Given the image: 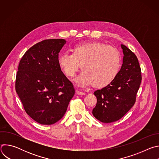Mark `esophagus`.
<instances>
[{"instance_id": "obj_1", "label": "esophagus", "mask_w": 159, "mask_h": 159, "mask_svg": "<svg viewBox=\"0 0 159 159\" xmlns=\"http://www.w3.org/2000/svg\"><path fill=\"white\" fill-rule=\"evenodd\" d=\"M75 92H76V93H77L78 95H85V93H84L81 92V91H79V90H76Z\"/></svg>"}]
</instances>
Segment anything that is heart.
<instances>
[{
    "instance_id": "heart-1",
    "label": "heart",
    "mask_w": 159,
    "mask_h": 159,
    "mask_svg": "<svg viewBox=\"0 0 159 159\" xmlns=\"http://www.w3.org/2000/svg\"><path fill=\"white\" fill-rule=\"evenodd\" d=\"M58 63L65 75L72 77L81 65L83 71L75 79L79 86L102 88L112 83L121 67V57L115 48L99 42L77 44L71 53H63L58 58Z\"/></svg>"
}]
</instances>
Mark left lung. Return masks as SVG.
Segmentation results:
<instances>
[{
	"instance_id": "1",
	"label": "left lung",
	"mask_w": 159,
	"mask_h": 159,
	"mask_svg": "<svg viewBox=\"0 0 159 159\" xmlns=\"http://www.w3.org/2000/svg\"><path fill=\"white\" fill-rule=\"evenodd\" d=\"M121 47L124 56L118 75L109 85L94 93L97 104L93 115L105 123L119 120L133 106L142 81L137 56L125 45Z\"/></svg>"
}]
</instances>
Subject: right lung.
I'll return each instance as SVG.
<instances>
[{"label": "right lung", "instance_id": "obj_1", "mask_svg": "<svg viewBox=\"0 0 159 159\" xmlns=\"http://www.w3.org/2000/svg\"><path fill=\"white\" fill-rule=\"evenodd\" d=\"M64 39L43 40L22 57L16 80V91L27 114L41 125H50L65 115L75 94L72 82L58 63Z\"/></svg>", "mask_w": 159, "mask_h": 159}]
</instances>
